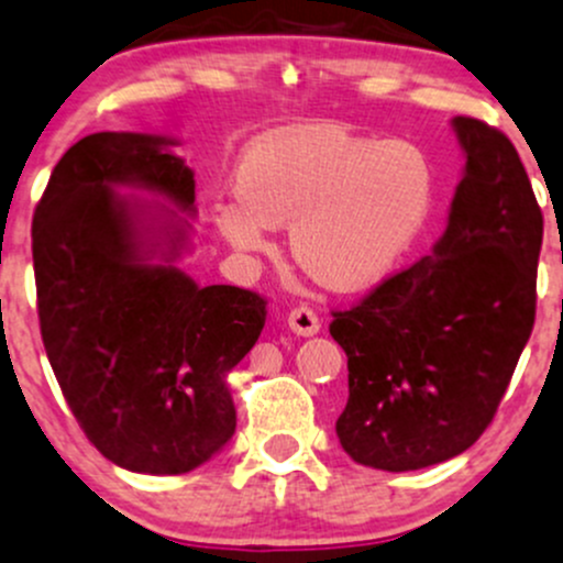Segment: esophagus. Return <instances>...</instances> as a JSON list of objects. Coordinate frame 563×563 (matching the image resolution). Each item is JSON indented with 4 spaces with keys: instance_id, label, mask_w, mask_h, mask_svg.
<instances>
[{
    "instance_id": "1",
    "label": "esophagus",
    "mask_w": 563,
    "mask_h": 563,
    "mask_svg": "<svg viewBox=\"0 0 563 563\" xmlns=\"http://www.w3.org/2000/svg\"><path fill=\"white\" fill-rule=\"evenodd\" d=\"M287 324L289 330L298 335H314L320 333L322 328L320 317H317V311L309 309V306H295V309L287 314Z\"/></svg>"
}]
</instances>
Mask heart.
Segmentation results:
<instances>
[{
	"label": "heart",
	"instance_id": "obj_1",
	"mask_svg": "<svg viewBox=\"0 0 563 563\" xmlns=\"http://www.w3.org/2000/svg\"><path fill=\"white\" fill-rule=\"evenodd\" d=\"M433 197L437 173L417 143L300 124L249 146L239 197L219 200L213 222L243 252H265L268 228L292 222L289 243L300 268L350 292L396 268L426 230Z\"/></svg>",
	"mask_w": 563,
	"mask_h": 563
}]
</instances>
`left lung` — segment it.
<instances>
[{
	"label": "left lung",
	"instance_id": "1",
	"mask_svg": "<svg viewBox=\"0 0 563 563\" xmlns=\"http://www.w3.org/2000/svg\"><path fill=\"white\" fill-rule=\"evenodd\" d=\"M453 126L466 173L444 235L330 322L350 368L335 433L352 461L385 472L472 448L534 328L540 202L504 132L472 115Z\"/></svg>",
	"mask_w": 563,
	"mask_h": 563
}]
</instances>
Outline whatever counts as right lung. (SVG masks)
Returning a JSON list of instances; mask_svg holds the SVG:
<instances>
[{"label":"right lung","instance_id":"obj_1","mask_svg":"<svg viewBox=\"0 0 563 563\" xmlns=\"http://www.w3.org/2000/svg\"><path fill=\"white\" fill-rule=\"evenodd\" d=\"M170 141L95 132L67 148L34 208L32 260L45 352L86 439L115 466L187 474L235 433L228 374L257 344L268 300L197 287L173 265L187 243L162 206L167 249L141 239L137 187L195 211V173Z\"/></svg>","mask_w":563,"mask_h":563}]
</instances>
